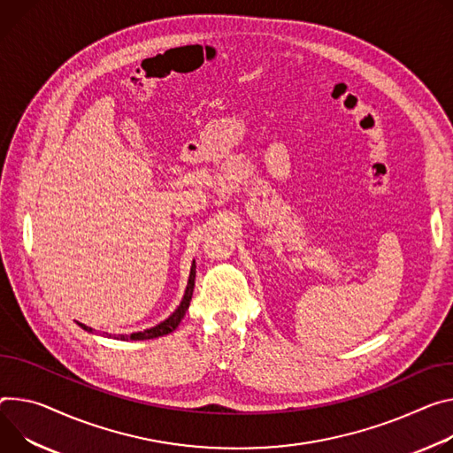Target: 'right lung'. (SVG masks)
I'll use <instances>...</instances> for the list:
<instances>
[{
	"instance_id": "add662e5",
	"label": "right lung",
	"mask_w": 453,
	"mask_h": 453,
	"mask_svg": "<svg viewBox=\"0 0 453 453\" xmlns=\"http://www.w3.org/2000/svg\"><path fill=\"white\" fill-rule=\"evenodd\" d=\"M195 260L191 264V271H189V278H188V285H186V291H184V296L179 303V307L166 318L164 321H160L158 325L151 326V328H146V331H139V333H132V334H104L108 338H113V340H120V342H128V340H134V342H144V340H153V338H158V336H166L170 333H173L175 328L179 326V323L182 321L188 307H189V302H191V296H193V287H195ZM81 326L85 328V331L88 333H94V328L87 326L85 323H79Z\"/></svg>"
}]
</instances>
